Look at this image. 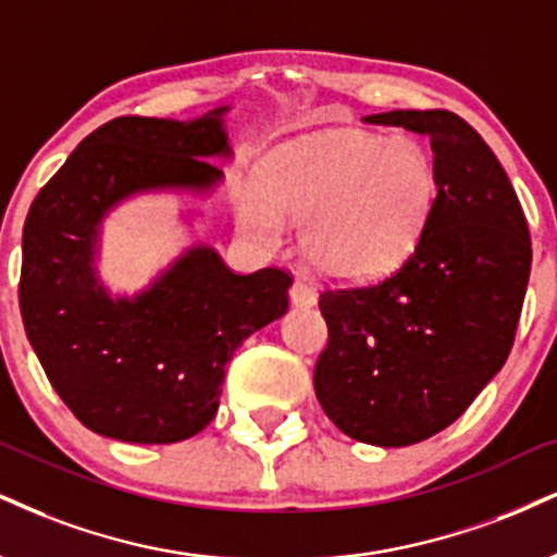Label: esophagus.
I'll return each instance as SVG.
<instances>
[{
	"label": "esophagus",
	"instance_id": "esophagus-1",
	"mask_svg": "<svg viewBox=\"0 0 557 557\" xmlns=\"http://www.w3.org/2000/svg\"><path fill=\"white\" fill-rule=\"evenodd\" d=\"M290 300L296 306H304V308H311L317 306V293H313V287L306 283V280H296L290 287Z\"/></svg>",
	"mask_w": 557,
	"mask_h": 557
}]
</instances>
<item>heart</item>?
<instances>
[{"mask_svg": "<svg viewBox=\"0 0 557 557\" xmlns=\"http://www.w3.org/2000/svg\"><path fill=\"white\" fill-rule=\"evenodd\" d=\"M435 197L433 158L418 139L343 132L274 152L264 191H240L238 218L270 246L285 236L283 214L298 220L306 259L326 277L360 283L410 257Z\"/></svg>", "mask_w": 557, "mask_h": 557, "instance_id": "1", "label": "heart"}]
</instances>
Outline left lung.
I'll return each mask as SVG.
<instances>
[{"instance_id": "1", "label": "left lung", "mask_w": 557, "mask_h": 557, "mask_svg": "<svg viewBox=\"0 0 557 557\" xmlns=\"http://www.w3.org/2000/svg\"><path fill=\"white\" fill-rule=\"evenodd\" d=\"M366 122L431 137L438 197L397 270L319 296L330 343L313 388L345 435L392 448L451 425L504 368L532 240L504 165L457 113L388 111Z\"/></svg>"}]
</instances>
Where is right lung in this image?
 <instances>
[{"instance_id": "1", "label": "right lung", "mask_w": 557, "mask_h": 557, "mask_svg": "<svg viewBox=\"0 0 557 557\" xmlns=\"http://www.w3.org/2000/svg\"><path fill=\"white\" fill-rule=\"evenodd\" d=\"M223 113L113 119L87 134L30 205L20 270L25 334L64 405L106 438L197 435L218 412L233 352L287 311L290 274H236L210 246H194L134 298H111L92 270L113 205L147 189L207 191L223 178L210 163L231 156Z\"/></svg>"}]
</instances>
